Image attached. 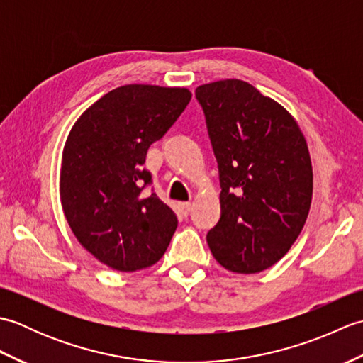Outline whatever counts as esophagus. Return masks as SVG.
I'll list each match as a JSON object with an SVG mask.
<instances>
[{
    "mask_svg": "<svg viewBox=\"0 0 363 363\" xmlns=\"http://www.w3.org/2000/svg\"><path fill=\"white\" fill-rule=\"evenodd\" d=\"M179 209H181V213L186 215V217H187V215H189L190 211H191V204H190V203H181V204H179Z\"/></svg>",
    "mask_w": 363,
    "mask_h": 363,
    "instance_id": "esophagus-1",
    "label": "esophagus"
}]
</instances>
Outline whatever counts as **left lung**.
Here are the masks:
<instances>
[{"label":"left lung","instance_id":"8db88e82","mask_svg":"<svg viewBox=\"0 0 363 363\" xmlns=\"http://www.w3.org/2000/svg\"><path fill=\"white\" fill-rule=\"evenodd\" d=\"M220 172V221L207 243L221 267L252 274L295 243L313 190L307 142L295 118L251 84L225 79L195 90Z\"/></svg>","mask_w":363,"mask_h":363}]
</instances>
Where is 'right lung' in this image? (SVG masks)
I'll return each instance as SVG.
<instances>
[{"label":"right lung","instance_id":"1","mask_svg":"<svg viewBox=\"0 0 363 363\" xmlns=\"http://www.w3.org/2000/svg\"><path fill=\"white\" fill-rule=\"evenodd\" d=\"M184 87L129 84L106 94L76 120L62 152L60 203L74 237L117 272L148 268L164 256L177 218L143 168L150 145L186 109Z\"/></svg>","mask_w":363,"mask_h":363}]
</instances>
